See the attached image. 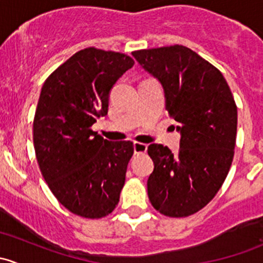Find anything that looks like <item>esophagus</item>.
<instances>
[{
    "instance_id": "1",
    "label": "esophagus",
    "mask_w": 263,
    "mask_h": 263,
    "mask_svg": "<svg viewBox=\"0 0 263 263\" xmlns=\"http://www.w3.org/2000/svg\"><path fill=\"white\" fill-rule=\"evenodd\" d=\"M146 150H147V145L146 144H142V142H134L135 154L146 153Z\"/></svg>"
}]
</instances>
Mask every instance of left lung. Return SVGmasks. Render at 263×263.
<instances>
[{
    "label": "left lung",
    "mask_w": 263,
    "mask_h": 263,
    "mask_svg": "<svg viewBox=\"0 0 263 263\" xmlns=\"http://www.w3.org/2000/svg\"><path fill=\"white\" fill-rule=\"evenodd\" d=\"M132 55L161 84L165 109L181 134L177 154L160 144L147 147L154 161L148 200L165 216H188L213 200L229 173L237 137L234 98L222 73L187 47Z\"/></svg>",
    "instance_id": "left-lung-1"
}]
</instances>
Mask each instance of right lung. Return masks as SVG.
<instances>
[{
    "instance_id": "obj_1",
    "label": "right lung",
    "mask_w": 263,
    "mask_h": 263,
    "mask_svg": "<svg viewBox=\"0 0 263 263\" xmlns=\"http://www.w3.org/2000/svg\"><path fill=\"white\" fill-rule=\"evenodd\" d=\"M134 65L123 53L90 47L42 87L33 123L36 160L55 198L79 216H107L119 201L134 144L108 141L91 126L107 116L110 90Z\"/></svg>"
}]
</instances>
